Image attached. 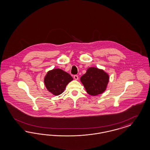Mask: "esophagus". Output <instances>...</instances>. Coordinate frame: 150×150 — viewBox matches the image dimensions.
I'll list each match as a JSON object with an SVG mask.
<instances>
[{
	"mask_svg": "<svg viewBox=\"0 0 150 150\" xmlns=\"http://www.w3.org/2000/svg\"><path fill=\"white\" fill-rule=\"evenodd\" d=\"M74 78L75 79V80H78V79H79V77H78V76L77 75H75L74 76Z\"/></svg>",
	"mask_w": 150,
	"mask_h": 150,
	"instance_id": "1",
	"label": "esophagus"
}]
</instances>
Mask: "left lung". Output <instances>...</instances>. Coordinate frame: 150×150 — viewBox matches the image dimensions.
<instances>
[{"label":"left lung","instance_id":"obj_1","mask_svg":"<svg viewBox=\"0 0 150 150\" xmlns=\"http://www.w3.org/2000/svg\"><path fill=\"white\" fill-rule=\"evenodd\" d=\"M87 93L91 95H98L103 93L109 83V75L103 70L90 67L80 78Z\"/></svg>","mask_w":150,"mask_h":150}]
</instances>
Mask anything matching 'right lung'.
Instances as JSON below:
<instances>
[{
	"label": "right lung",
	"instance_id": "obj_1",
	"mask_svg": "<svg viewBox=\"0 0 150 150\" xmlns=\"http://www.w3.org/2000/svg\"><path fill=\"white\" fill-rule=\"evenodd\" d=\"M73 80L67 72L60 69L48 71L44 78V83L47 90L54 95L62 93L69 83Z\"/></svg>",
	"mask_w": 150,
	"mask_h": 150
}]
</instances>
